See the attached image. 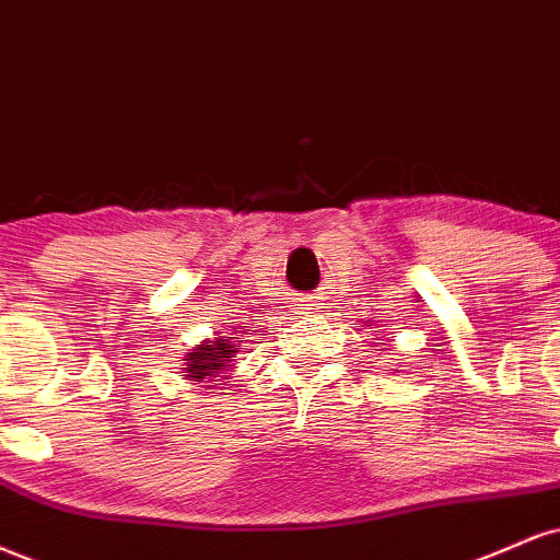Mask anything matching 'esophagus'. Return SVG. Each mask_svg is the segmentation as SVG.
I'll use <instances>...</instances> for the list:
<instances>
[{
    "label": "esophagus",
    "instance_id": "obj_1",
    "mask_svg": "<svg viewBox=\"0 0 560 560\" xmlns=\"http://www.w3.org/2000/svg\"><path fill=\"white\" fill-rule=\"evenodd\" d=\"M294 305H298L300 315H310V310H315V300L313 298H298V300H294Z\"/></svg>",
    "mask_w": 560,
    "mask_h": 560
}]
</instances>
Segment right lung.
<instances>
[{
  "label": "right lung",
  "instance_id": "obj_1",
  "mask_svg": "<svg viewBox=\"0 0 560 560\" xmlns=\"http://www.w3.org/2000/svg\"><path fill=\"white\" fill-rule=\"evenodd\" d=\"M237 336H215L211 341H203L187 354V381H215L224 378V373L232 368V357L237 354Z\"/></svg>",
  "mask_w": 560,
  "mask_h": 560
}]
</instances>
